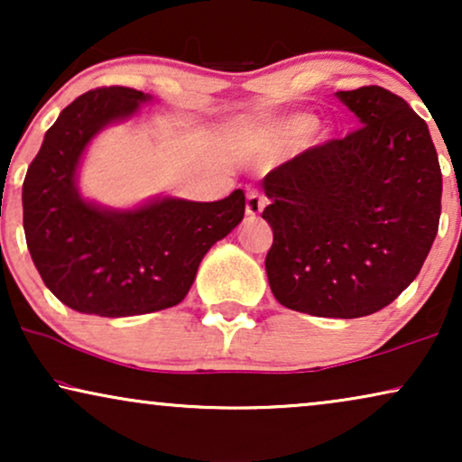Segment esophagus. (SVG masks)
<instances>
[{"label": "esophagus", "instance_id": "esophagus-1", "mask_svg": "<svg viewBox=\"0 0 462 462\" xmlns=\"http://www.w3.org/2000/svg\"><path fill=\"white\" fill-rule=\"evenodd\" d=\"M264 206H267V198H264L261 189H250L248 195H245V214L250 218H256Z\"/></svg>", "mask_w": 462, "mask_h": 462}]
</instances>
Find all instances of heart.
Instances as JSON below:
<instances>
[{"label":"heart","mask_w":462,"mask_h":462,"mask_svg":"<svg viewBox=\"0 0 462 462\" xmlns=\"http://www.w3.org/2000/svg\"><path fill=\"white\" fill-rule=\"evenodd\" d=\"M311 125H313L311 119L300 117V119H294L292 125H290V130H292L294 134H305V132L311 130Z\"/></svg>","instance_id":"b5f03b06"}]
</instances>
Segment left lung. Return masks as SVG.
<instances>
[{
    "mask_svg": "<svg viewBox=\"0 0 462 462\" xmlns=\"http://www.w3.org/2000/svg\"><path fill=\"white\" fill-rule=\"evenodd\" d=\"M337 97L362 119L271 170L264 258L283 307L353 319L406 290L438 236L441 170L425 119L381 86Z\"/></svg>",
    "mask_w": 462,
    "mask_h": 462,
    "instance_id": "obj_1",
    "label": "left lung"
}]
</instances>
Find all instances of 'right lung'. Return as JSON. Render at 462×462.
Returning a JSON list of instances; mask_svg holds the SVG:
<instances>
[{
	"mask_svg": "<svg viewBox=\"0 0 462 462\" xmlns=\"http://www.w3.org/2000/svg\"><path fill=\"white\" fill-rule=\"evenodd\" d=\"M147 100L134 88L81 94L46 132L23 182L27 248L56 299L79 313L128 318L185 299L201 258L242 223V189L210 204L162 199L134 212L98 210L78 195L75 168L105 124Z\"/></svg>",
	"mask_w": 462,
	"mask_h": 462,
	"instance_id": "add662e5",
	"label": "right lung"
}]
</instances>
